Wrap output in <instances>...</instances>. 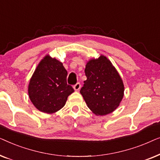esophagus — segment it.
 Returning <instances> with one entry per match:
<instances>
[{
	"label": "esophagus",
	"instance_id": "1",
	"mask_svg": "<svg viewBox=\"0 0 160 160\" xmlns=\"http://www.w3.org/2000/svg\"><path fill=\"white\" fill-rule=\"evenodd\" d=\"M80 88H81V84H79V83H77V84H75L73 86V89H75L76 91H78V90H79Z\"/></svg>",
	"mask_w": 160,
	"mask_h": 160
}]
</instances>
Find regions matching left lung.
Here are the masks:
<instances>
[{"instance_id": "8db88e82", "label": "left lung", "mask_w": 160, "mask_h": 160, "mask_svg": "<svg viewBox=\"0 0 160 160\" xmlns=\"http://www.w3.org/2000/svg\"><path fill=\"white\" fill-rule=\"evenodd\" d=\"M87 80L80 93L87 107L97 116L114 111L123 99L124 86L119 73L106 56L92 58L85 68Z\"/></svg>"}]
</instances>
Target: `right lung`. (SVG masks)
I'll use <instances>...</instances> for the list:
<instances>
[{"mask_svg":"<svg viewBox=\"0 0 160 160\" xmlns=\"http://www.w3.org/2000/svg\"><path fill=\"white\" fill-rule=\"evenodd\" d=\"M68 72L62 63L47 54L37 65L28 84L30 101L43 113H56L74 92L67 84Z\"/></svg>","mask_w":160,"mask_h":160,"instance_id":"obj_1","label":"right lung"}]
</instances>
